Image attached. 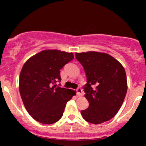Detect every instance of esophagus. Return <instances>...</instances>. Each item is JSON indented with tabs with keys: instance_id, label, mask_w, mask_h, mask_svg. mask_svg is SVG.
Instances as JSON below:
<instances>
[{
	"instance_id": "34e87169",
	"label": "esophagus",
	"mask_w": 146,
	"mask_h": 146,
	"mask_svg": "<svg viewBox=\"0 0 146 146\" xmlns=\"http://www.w3.org/2000/svg\"><path fill=\"white\" fill-rule=\"evenodd\" d=\"M76 91H77V95H78V96H79V97L82 96L83 92H82V88H78V89L76 90Z\"/></svg>"
}]
</instances>
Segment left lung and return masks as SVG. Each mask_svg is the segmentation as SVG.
Returning <instances> with one entry per match:
<instances>
[{"instance_id":"1","label":"left lung","mask_w":146,"mask_h":146,"mask_svg":"<svg viewBox=\"0 0 146 146\" xmlns=\"http://www.w3.org/2000/svg\"><path fill=\"white\" fill-rule=\"evenodd\" d=\"M86 75L85 98L89 106L82 110L87 121L100 124L112 119L121 108L128 89L126 74L122 64L106 53H75Z\"/></svg>"}]
</instances>
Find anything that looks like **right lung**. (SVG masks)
<instances>
[{
	"label": "right lung",
	"mask_w": 146,
	"mask_h": 146,
	"mask_svg": "<svg viewBox=\"0 0 146 146\" xmlns=\"http://www.w3.org/2000/svg\"><path fill=\"white\" fill-rule=\"evenodd\" d=\"M73 58V53L46 49L31 56L23 65L20 94L26 110L37 121L56 123L62 117L66 103L76 95L75 90L56 85L61 81L60 69Z\"/></svg>",
	"instance_id": "add662e5"
}]
</instances>
